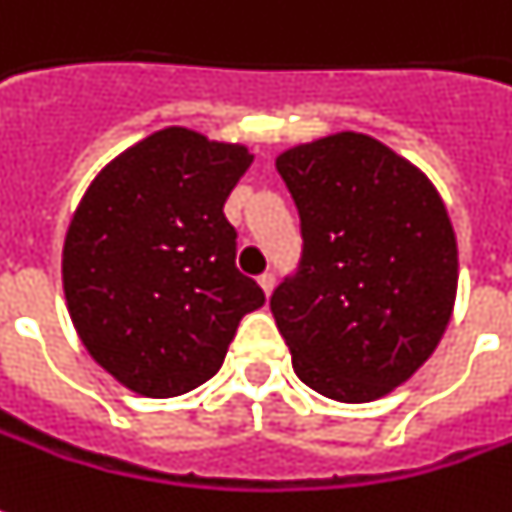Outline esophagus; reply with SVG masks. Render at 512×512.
<instances>
[{"label": "esophagus", "mask_w": 512, "mask_h": 512, "mask_svg": "<svg viewBox=\"0 0 512 512\" xmlns=\"http://www.w3.org/2000/svg\"><path fill=\"white\" fill-rule=\"evenodd\" d=\"M259 284H262L264 296H270L273 287H276V276H273V273H262V276H259Z\"/></svg>", "instance_id": "34e87169"}]
</instances>
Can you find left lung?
Wrapping results in <instances>:
<instances>
[{
	"mask_svg": "<svg viewBox=\"0 0 512 512\" xmlns=\"http://www.w3.org/2000/svg\"><path fill=\"white\" fill-rule=\"evenodd\" d=\"M301 219V259L270 296L296 375L338 403L406 383L456 298V239L437 188L377 143L341 132L276 160Z\"/></svg>",
	"mask_w": 512,
	"mask_h": 512,
	"instance_id": "8db88e82",
	"label": "left lung"
}]
</instances>
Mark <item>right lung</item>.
Instances as JSON below:
<instances>
[{
    "mask_svg": "<svg viewBox=\"0 0 512 512\" xmlns=\"http://www.w3.org/2000/svg\"><path fill=\"white\" fill-rule=\"evenodd\" d=\"M245 146L160 129L92 180L64 239V296L87 352L126 389L177 397L219 372L239 321L264 304L236 270L222 208Z\"/></svg>",
    "mask_w": 512,
    "mask_h": 512,
    "instance_id": "add662e5",
    "label": "right lung"
}]
</instances>
